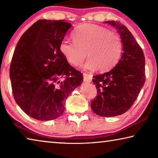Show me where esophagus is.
Listing matches in <instances>:
<instances>
[{"label":"esophagus","mask_w":158,"mask_h":158,"mask_svg":"<svg viewBox=\"0 0 158 158\" xmlns=\"http://www.w3.org/2000/svg\"><path fill=\"white\" fill-rule=\"evenodd\" d=\"M92 80V76L90 74L84 73V81L85 83H90Z\"/></svg>","instance_id":"1"}]
</instances>
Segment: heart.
Segmentation results:
<instances>
[{
    "label": "heart",
    "instance_id": "b5f03b06",
    "mask_svg": "<svg viewBox=\"0 0 158 158\" xmlns=\"http://www.w3.org/2000/svg\"><path fill=\"white\" fill-rule=\"evenodd\" d=\"M74 42L62 41L61 54L69 63L79 66L88 55L84 65L87 70L107 71L118 62L123 52V43L117 35L108 29L92 23H84L73 33Z\"/></svg>",
    "mask_w": 158,
    "mask_h": 158
}]
</instances>
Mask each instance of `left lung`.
<instances>
[{
    "label": "left lung",
    "instance_id": "1",
    "mask_svg": "<svg viewBox=\"0 0 158 158\" xmlns=\"http://www.w3.org/2000/svg\"><path fill=\"white\" fill-rule=\"evenodd\" d=\"M105 23L116 28L121 36L123 53L110 71L93 76L98 93L90 107L99 116L112 117L125 113L137 100L145 82V57L126 26L118 21Z\"/></svg>",
    "mask_w": 158,
    "mask_h": 158
}]
</instances>
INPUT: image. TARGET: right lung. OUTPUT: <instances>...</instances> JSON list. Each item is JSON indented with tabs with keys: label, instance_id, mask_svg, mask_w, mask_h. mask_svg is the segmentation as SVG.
Segmentation results:
<instances>
[{
	"label": "right lung",
	"instance_id": "add662e5",
	"mask_svg": "<svg viewBox=\"0 0 158 158\" xmlns=\"http://www.w3.org/2000/svg\"><path fill=\"white\" fill-rule=\"evenodd\" d=\"M71 23L38 20L21 37L10 69L15 100L25 113L39 121L57 118L68 95L83 82L59 50Z\"/></svg>",
	"mask_w": 158,
	"mask_h": 158
}]
</instances>
